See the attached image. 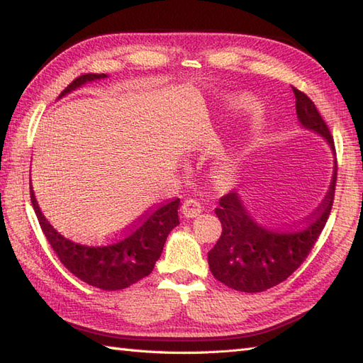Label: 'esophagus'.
<instances>
[{
  "label": "esophagus",
  "instance_id": "1",
  "mask_svg": "<svg viewBox=\"0 0 363 363\" xmlns=\"http://www.w3.org/2000/svg\"><path fill=\"white\" fill-rule=\"evenodd\" d=\"M201 211H203L201 203L195 198H187L186 201L182 203V213L186 218H195L201 213Z\"/></svg>",
  "mask_w": 363,
  "mask_h": 363
}]
</instances>
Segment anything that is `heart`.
Segmentation results:
<instances>
[{"mask_svg":"<svg viewBox=\"0 0 363 363\" xmlns=\"http://www.w3.org/2000/svg\"><path fill=\"white\" fill-rule=\"evenodd\" d=\"M234 109L240 113H246L256 109V103L252 101L251 98H240L234 103Z\"/></svg>","mask_w":363,"mask_h":363,"instance_id":"heart-1","label":"heart"}]
</instances>
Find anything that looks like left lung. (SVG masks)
<instances>
[{"instance_id":"obj_1","label":"left lung","mask_w":363,"mask_h":363,"mask_svg":"<svg viewBox=\"0 0 363 363\" xmlns=\"http://www.w3.org/2000/svg\"><path fill=\"white\" fill-rule=\"evenodd\" d=\"M296 98L301 125L321 134L334 148V138L312 99L291 87ZM337 182V160L333 182L323 203L303 225L291 228H265L245 209L234 191L223 195L215 213L221 221V235L207 252L211 272L228 287L257 293L284 282L309 256L333 209Z\"/></svg>"}]
</instances>
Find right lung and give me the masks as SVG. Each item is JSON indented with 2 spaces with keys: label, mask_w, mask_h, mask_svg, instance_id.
<instances>
[{
  "label": "right lung",
  "mask_w": 363,
  "mask_h": 363,
  "mask_svg": "<svg viewBox=\"0 0 363 363\" xmlns=\"http://www.w3.org/2000/svg\"><path fill=\"white\" fill-rule=\"evenodd\" d=\"M103 78H106L104 73L81 74L68 84L59 98L70 94L87 81ZM30 203L46 240L68 272L91 287L107 291L126 289L148 276L160 257L169 230L179 225L177 207L181 199L174 198L157 207L154 206V209L146 212L134 225L123 230L121 237L113 238L112 242L81 243L59 234L50 225L38 209L33 189Z\"/></svg>",
  "instance_id": "obj_1"
}]
</instances>
